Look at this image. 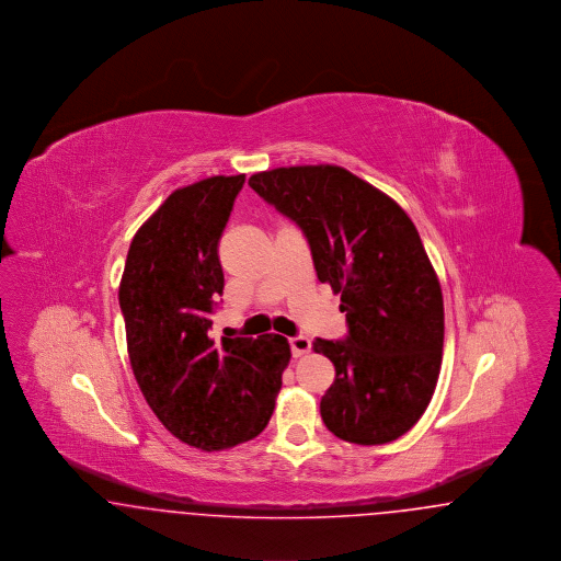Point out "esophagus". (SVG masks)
<instances>
[{
    "mask_svg": "<svg viewBox=\"0 0 561 561\" xmlns=\"http://www.w3.org/2000/svg\"><path fill=\"white\" fill-rule=\"evenodd\" d=\"M290 348H293L294 357H300V355L311 351V341L307 336H293L290 339Z\"/></svg>",
    "mask_w": 561,
    "mask_h": 561,
    "instance_id": "esophagus-1",
    "label": "esophagus"
}]
</instances>
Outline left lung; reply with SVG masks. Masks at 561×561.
<instances>
[{
    "mask_svg": "<svg viewBox=\"0 0 561 561\" xmlns=\"http://www.w3.org/2000/svg\"><path fill=\"white\" fill-rule=\"evenodd\" d=\"M248 185L300 227L318 279L341 294L347 336L313 343L336 370L323 425L359 446L398 439L427 410L444 348L442 288L414 222L339 165L275 168Z\"/></svg>",
    "mask_w": 561,
    "mask_h": 561,
    "instance_id": "left-lung-1",
    "label": "left lung"
}]
</instances>
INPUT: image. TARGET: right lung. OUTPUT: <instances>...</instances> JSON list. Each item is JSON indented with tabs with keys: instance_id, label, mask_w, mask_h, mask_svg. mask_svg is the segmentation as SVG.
<instances>
[{
	"instance_id": "1",
	"label": "right lung",
	"mask_w": 561,
	"mask_h": 561,
	"mask_svg": "<svg viewBox=\"0 0 561 561\" xmlns=\"http://www.w3.org/2000/svg\"><path fill=\"white\" fill-rule=\"evenodd\" d=\"M245 174L176 188L134 236L119 284L134 378L161 425L193 448H233L267 427L290 362L279 334L214 341L225 288L218 241Z\"/></svg>"
}]
</instances>
